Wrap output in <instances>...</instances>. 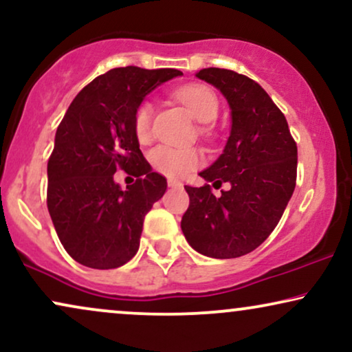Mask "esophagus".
Instances as JSON below:
<instances>
[{
  "label": "esophagus",
  "mask_w": 352,
  "mask_h": 352,
  "mask_svg": "<svg viewBox=\"0 0 352 352\" xmlns=\"http://www.w3.org/2000/svg\"><path fill=\"white\" fill-rule=\"evenodd\" d=\"M167 185L172 186V188H175V186H180L182 184H180L179 180H175V179H168V180H167Z\"/></svg>",
  "instance_id": "34e87169"
}]
</instances>
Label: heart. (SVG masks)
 Segmentation results:
<instances>
[{"instance_id": "heart-1", "label": "heart", "mask_w": 352, "mask_h": 352, "mask_svg": "<svg viewBox=\"0 0 352 352\" xmlns=\"http://www.w3.org/2000/svg\"><path fill=\"white\" fill-rule=\"evenodd\" d=\"M177 99L186 107L191 117L199 123H209L216 118L219 110V102L211 89L203 84H188L175 92ZM153 105L143 102L136 109L133 118V131L141 144L149 143L153 136ZM149 161L154 170L167 177H182L193 170L203 161V155L197 148H184V146L161 144L149 154Z\"/></svg>"}]
</instances>
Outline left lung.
I'll return each mask as SVG.
<instances>
[{
    "mask_svg": "<svg viewBox=\"0 0 352 352\" xmlns=\"http://www.w3.org/2000/svg\"><path fill=\"white\" fill-rule=\"evenodd\" d=\"M197 78L221 91L230 109L228 143L199 177L229 190L214 197L208 184L186 185L182 232L201 255L237 258L260 247L281 219L296 188L297 146L286 117L253 79L221 68Z\"/></svg>",
    "mask_w": 352,
    "mask_h": 352,
    "instance_id": "1",
    "label": "left lung"
}]
</instances>
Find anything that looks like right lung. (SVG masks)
<instances>
[{"label": "right lung", "mask_w": 352, "mask_h": 352, "mask_svg": "<svg viewBox=\"0 0 352 352\" xmlns=\"http://www.w3.org/2000/svg\"><path fill=\"white\" fill-rule=\"evenodd\" d=\"M182 74L168 68L110 69L66 110L48 159L47 206L58 239L78 263L112 270L136 255L144 216L164 197L167 180L144 159L133 118L149 92ZM120 168L137 177L126 189L113 180Z\"/></svg>", "instance_id": "1"}]
</instances>
